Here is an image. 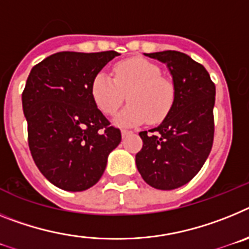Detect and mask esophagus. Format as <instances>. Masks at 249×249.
Masks as SVG:
<instances>
[{
	"mask_svg": "<svg viewBox=\"0 0 249 249\" xmlns=\"http://www.w3.org/2000/svg\"><path fill=\"white\" fill-rule=\"evenodd\" d=\"M130 133H131L130 130H126V129H123V130H122L123 138H125V137H126V135H129V134H130Z\"/></svg>",
	"mask_w": 249,
	"mask_h": 249,
	"instance_id": "obj_1",
	"label": "esophagus"
}]
</instances>
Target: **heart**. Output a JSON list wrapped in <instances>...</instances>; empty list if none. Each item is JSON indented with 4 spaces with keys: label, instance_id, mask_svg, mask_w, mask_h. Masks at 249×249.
Instances as JSON below:
<instances>
[{
    "label": "heart",
    "instance_id": "heart-1",
    "mask_svg": "<svg viewBox=\"0 0 249 249\" xmlns=\"http://www.w3.org/2000/svg\"><path fill=\"white\" fill-rule=\"evenodd\" d=\"M114 79L99 72L91 84V95L99 109L112 115L125 98L130 103L119 112V125L142 124L148 119L151 124L160 123L169 112L176 88L170 79L160 75V69L144 59H129L114 66Z\"/></svg>",
    "mask_w": 249,
    "mask_h": 249
}]
</instances>
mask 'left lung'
Wrapping results in <instances>:
<instances>
[{
  "instance_id": "1",
  "label": "left lung",
  "mask_w": 249,
  "mask_h": 249,
  "mask_svg": "<svg viewBox=\"0 0 249 249\" xmlns=\"http://www.w3.org/2000/svg\"><path fill=\"white\" fill-rule=\"evenodd\" d=\"M169 69L176 98L159 126L140 131L135 155L140 176L150 187L172 190L202 169L213 145L215 85L204 66L179 51L145 53Z\"/></svg>"
}]
</instances>
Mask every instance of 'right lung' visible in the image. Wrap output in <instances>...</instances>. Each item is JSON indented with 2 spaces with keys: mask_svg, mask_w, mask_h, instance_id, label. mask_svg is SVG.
I'll list each match as a JSON object with an SVG mask.
<instances>
[{
  "mask_svg": "<svg viewBox=\"0 0 249 249\" xmlns=\"http://www.w3.org/2000/svg\"><path fill=\"white\" fill-rule=\"evenodd\" d=\"M115 56L62 51L35 65L27 77L22 107L30 150L38 170L60 189L83 192L96 184L122 142L91 95L94 77Z\"/></svg>",
  "mask_w": 249,
  "mask_h": 249,
  "instance_id": "right-lung-1",
  "label": "right lung"
}]
</instances>
